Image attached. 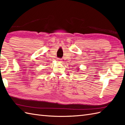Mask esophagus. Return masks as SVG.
Listing matches in <instances>:
<instances>
[{"mask_svg":"<svg viewBox=\"0 0 125 125\" xmlns=\"http://www.w3.org/2000/svg\"><path fill=\"white\" fill-rule=\"evenodd\" d=\"M57 62H62V60L61 59H59V58H58V59H57Z\"/></svg>","mask_w":125,"mask_h":125,"instance_id":"obj_1","label":"esophagus"}]
</instances>
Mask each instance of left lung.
<instances>
[{
    "label": "left lung",
    "mask_w": 125,
    "mask_h": 125,
    "mask_svg": "<svg viewBox=\"0 0 125 125\" xmlns=\"http://www.w3.org/2000/svg\"><path fill=\"white\" fill-rule=\"evenodd\" d=\"M77 70H79V69H77Z\"/></svg>",
    "instance_id": "8db88e82"
}]
</instances>
